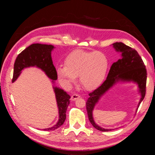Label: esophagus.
Masks as SVG:
<instances>
[{
    "label": "esophagus",
    "instance_id": "esophagus-1",
    "mask_svg": "<svg viewBox=\"0 0 155 155\" xmlns=\"http://www.w3.org/2000/svg\"><path fill=\"white\" fill-rule=\"evenodd\" d=\"M80 97L79 94H73L71 96V100L72 101H75L76 100L78 99V98Z\"/></svg>",
    "mask_w": 155,
    "mask_h": 155
}]
</instances>
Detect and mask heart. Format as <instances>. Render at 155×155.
<instances>
[{"instance_id": "b5f03b06", "label": "heart", "mask_w": 155, "mask_h": 155, "mask_svg": "<svg viewBox=\"0 0 155 155\" xmlns=\"http://www.w3.org/2000/svg\"><path fill=\"white\" fill-rule=\"evenodd\" d=\"M64 63L57 68L61 82L70 86L79 76L81 85L88 91L94 90L101 85L109 67V61L104 54L82 50H74L68 54Z\"/></svg>"}]
</instances>
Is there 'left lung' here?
I'll use <instances>...</instances> for the list:
<instances>
[{
	"mask_svg": "<svg viewBox=\"0 0 155 155\" xmlns=\"http://www.w3.org/2000/svg\"><path fill=\"white\" fill-rule=\"evenodd\" d=\"M112 45L117 51L121 53V58L112 64L106 80L102 85L93 92L89 93V97L86 102L89 121L94 127L104 132L110 131L112 129H104L97 125L94 120L92 111L96 103L107 91L119 81H133L137 83L139 92L141 94L138 108L143 101L146 92L147 70L143 60L137 51L122 43H115Z\"/></svg>",
	"mask_w": 155,
	"mask_h": 155,
	"instance_id": "1",
	"label": "left lung"
}]
</instances>
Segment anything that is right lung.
Here are the masks:
<instances>
[{
	"instance_id": "add662e5",
	"label": "right lung",
	"mask_w": 155,
	"mask_h": 155,
	"mask_svg": "<svg viewBox=\"0 0 155 155\" xmlns=\"http://www.w3.org/2000/svg\"><path fill=\"white\" fill-rule=\"evenodd\" d=\"M54 48L52 45L32 44L18 55L14 63L12 83L19 76L22 70L28 67H36L45 72L53 83L58 79V74L51 59V52ZM56 101L59 109V120L51 127L44 129V130H54L61 126L66 120V112L70 104V96L63 89L54 87Z\"/></svg>"
}]
</instances>
